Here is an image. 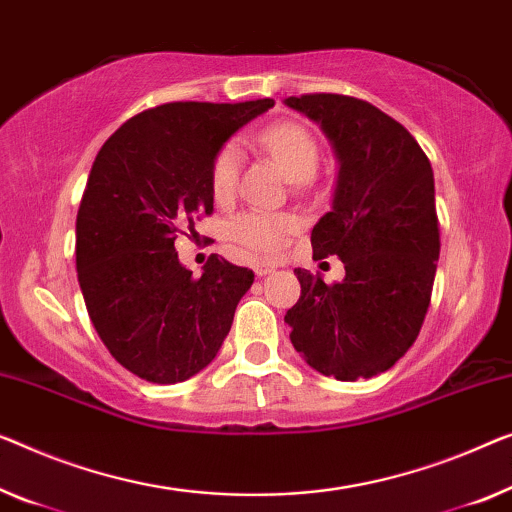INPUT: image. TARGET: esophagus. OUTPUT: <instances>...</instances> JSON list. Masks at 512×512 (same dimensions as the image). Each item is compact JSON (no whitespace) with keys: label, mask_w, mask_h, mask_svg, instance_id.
Returning <instances> with one entry per match:
<instances>
[{"label":"esophagus","mask_w":512,"mask_h":512,"mask_svg":"<svg viewBox=\"0 0 512 512\" xmlns=\"http://www.w3.org/2000/svg\"><path fill=\"white\" fill-rule=\"evenodd\" d=\"M271 271H273V266H269V264H257V266H255V273H257L259 278H262V276H269Z\"/></svg>","instance_id":"esophagus-1"}]
</instances>
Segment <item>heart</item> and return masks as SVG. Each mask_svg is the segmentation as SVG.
<instances>
[{
    "label": "heart",
    "mask_w": 512,
    "mask_h": 512,
    "mask_svg": "<svg viewBox=\"0 0 512 512\" xmlns=\"http://www.w3.org/2000/svg\"><path fill=\"white\" fill-rule=\"evenodd\" d=\"M257 144L282 167L292 181H308L317 172L319 144L317 137L299 121H278L257 135ZM239 179V149L223 144L211 160V193L216 200H230ZM296 230V220L280 213L246 211L232 220L230 234L243 250L253 255L271 257L285 248L287 234Z\"/></svg>",
    "instance_id": "1"
}]
</instances>
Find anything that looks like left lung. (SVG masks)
Instances as JSON below:
<instances>
[{"label": "left lung", "instance_id": "8db88e82", "mask_svg": "<svg viewBox=\"0 0 512 512\" xmlns=\"http://www.w3.org/2000/svg\"><path fill=\"white\" fill-rule=\"evenodd\" d=\"M340 160L333 209L312 227V257L338 255L345 280L294 271L301 299L289 340L310 368L340 381L393 368L421 331L439 259L434 174L421 144L375 105L342 94L289 96Z\"/></svg>", "mask_w": 512, "mask_h": 512}]
</instances>
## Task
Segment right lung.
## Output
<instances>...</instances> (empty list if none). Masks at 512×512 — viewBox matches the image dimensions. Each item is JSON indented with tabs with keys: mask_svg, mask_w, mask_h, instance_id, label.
Returning <instances> with one entry per match:
<instances>
[{
	"mask_svg": "<svg viewBox=\"0 0 512 512\" xmlns=\"http://www.w3.org/2000/svg\"><path fill=\"white\" fill-rule=\"evenodd\" d=\"M269 108L273 98L158 105L117 128L91 165L75 220L80 289L108 352L151 384L207 368L253 285V271L216 255L195 278L174 241L213 213L216 151Z\"/></svg>",
	"mask_w": 512,
	"mask_h": 512,
	"instance_id": "1",
	"label": "right lung"
}]
</instances>
